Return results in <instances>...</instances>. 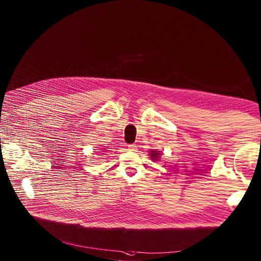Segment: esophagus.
I'll use <instances>...</instances> for the list:
<instances>
[{
  "label": "esophagus",
  "mask_w": 261,
  "mask_h": 261,
  "mask_svg": "<svg viewBox=\"0 0 261 261\" xmlns=\"http://www.w3.org/2000/svg\"><path fill=\"white\" fill-rule=\"evenodd\" d=\"M128 149L135 151V150H137V145H136V144H129V145H128Z\"/></svg>",
  "instance_id": "obj_1"
}]
</instances>
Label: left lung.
Wrapping results in <instances>:
<instances>
[{
	"instance_id": "1",
	"label": "left lung",
	"mask_w": 261,
	"mask_h": 261,
	"mask_svg": "<svg viewBox=\"0 0 261 261\" xmlns=\"http://www.w3.org/2000/svg\"><path fill=\"white\" fill-rule=\"evenodd\" d=\"M148 156H150L149 158H150L151 160L159 161V160H160V157H161V151H160V150H157V149H151V150L149 151V155H148Z\"/></svg>"
}]
</instances>
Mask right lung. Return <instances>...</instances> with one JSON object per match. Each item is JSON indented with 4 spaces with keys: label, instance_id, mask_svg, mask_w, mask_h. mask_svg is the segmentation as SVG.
I'll return each instance as SVG.
<instances>
[{
    "label": "right lung",
    "instance_id": "1",
    "mask_svg": "<svg viewBox=\"0 0 261 261\" xmlns=\"http://www.w3.org/2000/svg\"><path fill=\"white\" fill-rule=\"evenodd\" d=\"M105 148H107V147H105ZM105 148H102V150H103V151H105V150H106ZM102 154H103V152H102Z\"/></svg>",
    "mask_w": 261,
    "mask_h": 261
}]
</instances>
